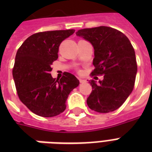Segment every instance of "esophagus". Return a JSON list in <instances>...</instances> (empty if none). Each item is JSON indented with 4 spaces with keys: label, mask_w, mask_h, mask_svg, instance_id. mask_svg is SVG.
<instances>
[{
    "label": "esophagus",
    "mask_w": 152,
    "mask_h": 152,
    "mask_svg": "<svg viewBox=\"0 0 152 152\" xmlns=\"http://www.w3.org/2000/svg\"><path fill=\"white\" fill-rule=\"evenodd\" d=\"M79 80H80V83H84V82H86V80H83V79H79Z\"/></svg>",
    "instance_id": "1"
}]
</instances>
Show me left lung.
<instances>
[{
  "mask_svg": "<svg viewBox=\"0 0 152 152\" xmlns=\"http://www.w3.org/2000/svg\"><path fill=\"white\" fill-rule=\"evenodd\" d=\"M76 34L90 42L95 50V69L91 75H104L99 84L89 81L92 91L88 106L98 113L116 110L134 88L137 64L132 44L122 32L105 26L79 30Z\"/></svg>",
  "mask_w": 152,
  "mask_h": 152,
  "instance_id": "8db88e82",
  "label": "left lung"
}]
</instances>
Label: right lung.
Returning a JSON list of instances; mask_svg holds the SVG:
<instances>
[{"label":"right lung","instance_id":"right-lung-1","mask_svg":"<svg viewBox=\"0 0 152 152\" xmlns=\"http://www.w3.org/2000/svg\"><path fill=\"white\" fill-rule=\"evenodd\" d=\"M75 30L39 32L28 37L18 49L12 76L20 101L37 115L50 118L66 109V100L80 81L69 72L53 78V62L58 58L61 42Z\"/></svg>","mask_w":152,"mask_h":152}]
</instances>
